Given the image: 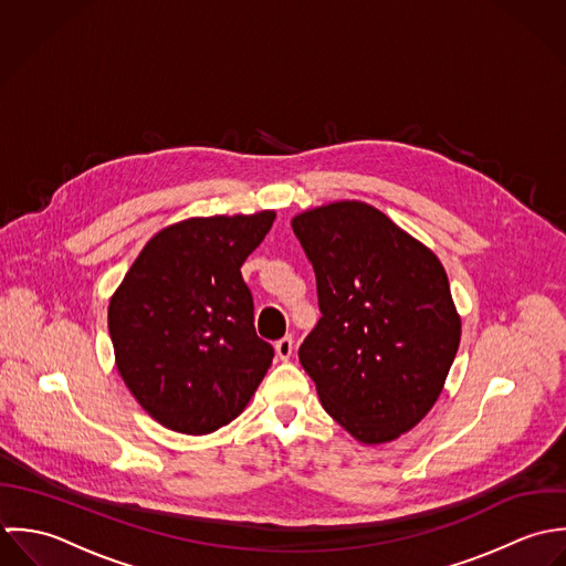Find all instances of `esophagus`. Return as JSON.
<instances>
[{"label":"esophagus","instance_id":"34e87169","mask_svg":"<svg viewBox=\"0 0 566 566\" xmlns=\"http://www.w3.org/2000/svg\"><path fill=\"white\" fill-rule=\"evenodd\" d=\"M293 349H295V340L291 335H286L275 343V352H277L280 360H289L293 356Z\"/></svg>","mask_w":566,"mask_h":566}]
</instances>
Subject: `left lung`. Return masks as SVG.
<instances>
[{
	"mask_svg": "<svg viewBox=\"0 0 566 566\" xmlns=\"http://www.w3.org/2000/svg\"><path fill=\"white\" fill-rule=\"evenodd\" d=\"M322 319L300 363L363 444L391 442L436 405L461 335L444 266L382 212L340 201L293 219Z\"/></svg>",
	"mask_w": 566,
	"mask_h": 566,
	"instance_id": "obj_1",
	"label": "left lung"
}]
</instances>
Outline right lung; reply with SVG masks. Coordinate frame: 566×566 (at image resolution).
<instances>
[{
  "label": "right lung",
  "mask_w": 566,
  "mask_h": 566,
  "mask_svg": "<svg viewBox=\"0 0 566 566\" xmlns=\"http://www.w3.org/2000/svg\"><path fill=\"white\" fill-rule=\"evenodd\" d=\"M273 212L188 219L155 233L109 304L117 369L166 429L206 436L251 400L273 360L240 266Z\"/></svg>",
  "instance_id": "1"
}]
</instances>
